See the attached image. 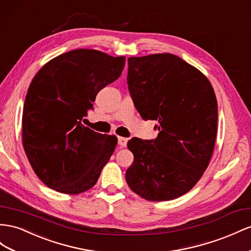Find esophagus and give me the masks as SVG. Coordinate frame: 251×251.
Listing matches in <instances>:
<instances>
[{"label": "esophagus", "mask_w": 251, "mask_h": 251, "mask_svg": "<svg viewBox=\"0 0 251 251\" xmlns=\"http://www.w3.org/2000/svg\"><path fill=\"white\" fill-rule=\"evenodd\" d=\"M127 144V138L125 137H118V145L120 146V148H125L126 147Z\"/></svg>", "instance_id": "1"}]
</instances>
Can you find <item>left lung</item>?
Segmentation results:
<instances>
[{
	"label": "left lung",
	"instance_id": "8db88e82",
	"mask_svg": "<svg viewBox=\"0 0 251 251\" xmlns=\"http://www.w3.org/2000/svg\"><path fill=\"white\" fill-rule=\"evenodd\" d=\"M127 85L145 120H157L154 140L127 142L134 161L128 187L142 199H177L196 185L213 154L218 102L213 87L196 67L172 53L127 59Z\"/></svg>",
	"mask_w": 251,
	"mask_h": 251
}]
</instances>
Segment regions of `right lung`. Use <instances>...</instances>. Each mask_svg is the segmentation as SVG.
Segmentation results:
<instances>
[{"label": "right lung", "instance_id": "1", "mask_svg": "<svg viewBox=\"0 0 251 251\" xmlns=\"http://www.w3.org/2000/svg\"><path fill=\"white\" fill-rule=\"evenodd\" d=\"M126 58L96 50H75L49 61L33 77L22 116V142L43 184L79 194L96 184L117 145L81 120L99 91L121 75Z\"/></svg>", "mask_w": 251, "mask_h": 251}]
</instances>
